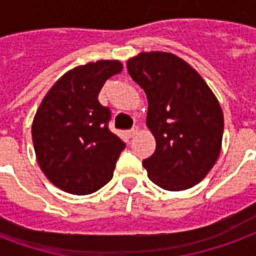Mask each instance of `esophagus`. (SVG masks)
<instances>
[{
	"instance_id": "obj_1",
	"label": "esophagus",
	"mask_w": 256,
	"mask_h": 256,
	"mask_svg": "<svg viewBox=\"0 0 256 256\" xmlns=\"http://www.w3.org/2000/svg\"><path fill=\"white\" fill-rule=\"evenodd\" d=\"M138 132H139V128H138V126H135V128H132L130 130H128V136H130V138H134V136H135Z\"/></svg>"
}]
</instances>
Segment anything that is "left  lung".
<instances>
[{
    "label": "left lung",
    "instance_id": "8db88e82",
    "mask_svg": "<svg viewBox=\"0 0 256 256\" xmlns=\"http://www.w3.org/2000/svg\"><path fill=\"white\" fill-rule=\"evenodd\" d=\"M126 66L148 100L146 122L156 143L143 161L150 180L168 191L196 186L222 146L224 113L217 96L191 65L172 53L142 52Z\"/></svg>",
    "mask_w": 256,
    "mask_h": 256
}]
</instances>
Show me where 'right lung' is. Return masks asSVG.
I'll return each instance as SVG.
<instances>
[{
  "label": "right lung",
  "instance_id": "right-lung-1",
  "mask_svg": "<svg viewBox=\"0 0 256 256\" xmlns=\"http://www.w3.org/2000/svg\"><path fill=\"white\" fill-rule=\"evenodd\" d=\"M121 70L118 60L76 66L40 102L31 128L34 150L44 176L60 190L88 195L113 177L126 143L108 128L110 110L98 102V94Z\"/></svg>",
  "mask_w": 256,
  "mask_h": 256
}]
</instances>
